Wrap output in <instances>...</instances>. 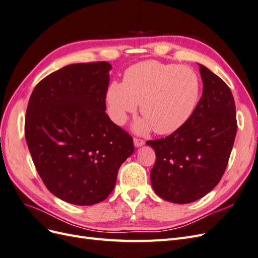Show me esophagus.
Segmentation results:
<instances>
[{"mask_svg":"<svg viewBox=\"0 0 258 258\" xmlns=\"http://www.w3.org/2000/svg\"><path fill=\"white\" fill-rule=\"evenodd\" d=\"M134 142H135V145H136L137 147H139V146H142V145L145 143L144 140H142V139H138V138H135V139H134Z\"/></svg>","mask_w":258,"mask_h":258,"instance_id":"obj_1","label":"esophagus"}]
</instances>
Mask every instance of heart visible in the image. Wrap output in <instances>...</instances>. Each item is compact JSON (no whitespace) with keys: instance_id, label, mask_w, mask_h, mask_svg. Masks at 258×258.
Instances as JSON below:
<instances>
[{"instance_id":"heart-1","label":"heart","mask_w":258,"mask_h":258,"mask_svg":"<svg viewBox=\"0 0 258 258\" xmlns=\"http://www.w3.org/2000/svg\"><path fill=\"white\" fill-rule=\"evenodd\" d=\"M199 95V79L191 68L150 60L130 67L122 83L113 82L106 100L116 123H123L141 103L144 119L136 129L145 132L153 128L156 134L169 135L190 118Z\"/></svg>"}]
</instances>
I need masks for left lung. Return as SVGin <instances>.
<instances>
[{
  "mask_svg": "<svg viewBox=\"0 0 258 258\" xmlns=\"http://www.w3.org/2000/svg\"><path fill=\"white\" fill-rule=\"evenodd\" d=\"M204 90L190 118L166 138L150 140L155 192L174 204H190L212 190L228 165L237 134L236 105L226 83L200 64Z\"/></svg>",
  "mask_w": 258,
  "mask_h": 258,
  "instance_id": "8db88e82",
  "label": "left lung"
}]
</instances>
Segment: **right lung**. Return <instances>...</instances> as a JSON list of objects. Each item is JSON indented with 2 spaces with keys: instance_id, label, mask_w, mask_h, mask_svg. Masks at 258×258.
Returning a JSON list of instances; mask_svg holds the SVG:
<instances>
[{
  "instance_id": "add662e5",
  "label": "right lung",
  "mask_w": 258,
  "mask_h": 258,
  "mask_svg": "<svg viewBox=\"0 0 258 258\" xmlns=\"http://www.w3.org/2000/svg\"><path fill=\"white\" fill-rule=\"evenodd\" d=\"M111 69L106 61L69 64L44 77L29 100L25 135L34 166L69 204L107 198L135 151L132 137L105 113Z\"/></svg>"
}]
</instances>
